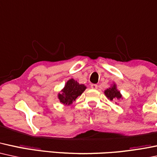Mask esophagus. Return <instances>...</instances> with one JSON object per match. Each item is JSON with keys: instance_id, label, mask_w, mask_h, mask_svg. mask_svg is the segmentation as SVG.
Returning a JSON list of instances; mask_svg holds the SVG:
<instances>
[{"instance_id": "obj_1", "label": "esophagus", "mask_w": 157, "mask_h": 157, "mask_svg": "<svg viewBox=\"0 0 157 157\" xmlns=\"http://www.w3.org/2000/svg\"><path fill=\"white\" fill-rule=\"evenodd\" d=\"M90 87H91L92 89H93V90H96V89H98V85H97V84H91Z\"/></svg>"}]
</instances>
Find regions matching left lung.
I'll return each instance as SVG.
<instances>
[{"instance_id": "8db88e82", "label": "left lung", "mask_w": 157, "mask_h": 157, "mask_svg": "<svg viewBox=\"0 0 157 157\" xmlns=\"http://www.w3.org/2000/svg\"><path fill=\"white\" fill-rule=\"evenodd\" d=\"M104 95L109 101H120L121 99H123L122 94L117 90V84L115 82H113L109 87L104 90ZM115 104H117V102Z\"/></svg>"}]
</instances>
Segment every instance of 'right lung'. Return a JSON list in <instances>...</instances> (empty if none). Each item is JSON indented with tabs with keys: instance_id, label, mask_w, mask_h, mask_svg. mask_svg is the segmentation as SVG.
Instances as JSON below:
<instances>
[{
	"instance_id": "right-lung-1",
	"label": "right lung",
	"mask_w": 157,
	"mask_h": 157,
	"mask_svg": "<svg viewBox=\"0 0 157 157\" xmlns=\"http://www.w3.org/2000/svg\"><path fill=\"white\" fill-rule=\"evenodd\" d=\"M86 86L84 84H79L73 78H70L64 84V88L57 95L59 102L63 105L72 104L78 96L82 95Z\"/></svg>"
}]
</instances>
